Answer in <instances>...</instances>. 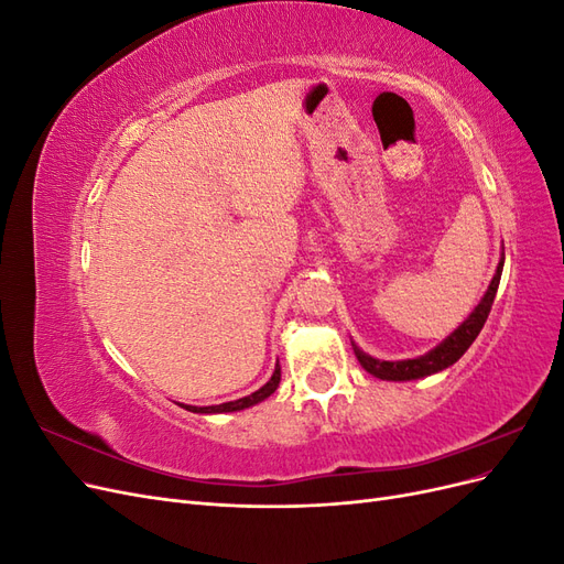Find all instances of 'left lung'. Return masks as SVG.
<instances>
[{"label":"left lung","mask_w":564,"mask_h":564,"mask_svg":"<svg viewBox=\"0 0 564 564\" xmlns=\"http://www.w3.org/2000/svg\"><path fill=\"white\" fill-rule=\"evenodd\" d=\"M501 272H503V256H501V261L497 265V272H494V278H491V282L487 286L482 301L475 305V311L468 315V319L460 324L458 329H454L431 352H425L421 357H414V360L388 362V360H377V357L362 352L360 348L352 344L355 357H357V360H360V365L371 373V377L383 379V381H414V379L431 377V373H437L442 369L452 367L458 360V357L473 346V340L477 338V334L482 332L485 322H487V315L491 311L494 296H497V289H499V282H501Z\"/></svg>","instance_id":"obj_1"}]
</instances>
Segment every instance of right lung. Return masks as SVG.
Returning a JSON list of instances; mask_svg holds the SVG:
<instances>
[{
    "label": "right lung",
    "mask_w": 564,
    "mask_h": 564,
    "mask_svg": "<svg viewBox=\"0 0 564 564\" xmlns=\"http://www.w3.org/2000/svg\"><path fill=\"white\" fill-rule=\"evenodd\" d=\"M280 377H282V371H280V365H278V367H275V371H272L270 381H268L263 388H259L256 392H251V395H247V398H240V400H235V402L214 404V406H191V404H181V406H183V409H187V412H195V414H224V412H240V409L253 406V404L263 402L265 398H270L272 392H275V390H278V386H280Z\"/></svg>",
    "instance_id": "add662e5"
}]
</instances>
